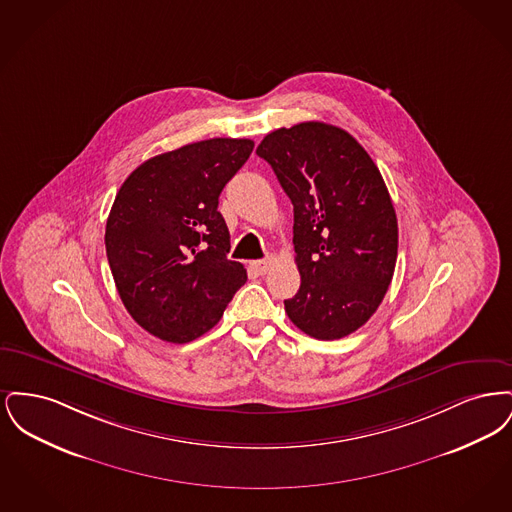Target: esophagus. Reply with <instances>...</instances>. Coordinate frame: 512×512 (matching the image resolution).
<instances>
[{
    "label": "esophagus",
    "mask_w": 512,
    "mask_h": 512,
    "mask_svg": "<svg viewBox=\"0 0 512 512\" xmlns=\"http://www.w3.org/2000/svg\"><path fill=\"white\" fill-rule=\"evenodd\" d=\"M272 259L270 257H267V259H259V261H253L251 263V268L257 272V274H267L268 270H270V267H272Z\"/></svg>",
    "instance_id": "34e87169"
}]
</instances>
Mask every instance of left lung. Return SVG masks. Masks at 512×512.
I'll return each mask as SVG.
<instances>
[{
  "label": "left lung",
  "instance_id": "8db88e82",
  "mask_svg": "<svg viewBox=\"0 0 512 512\" xmlns=\"http://www.w3.org/2000/svg\"><path fill=\"white\" fill-rule=\"evenodd\" d=\"M292 199L299 292L286 299L311 338L340 340L376 313L397 261V217L363 146L326 122L278 128L257 147Z\"/></svg>",
  "mask_w": 512,
  "mask_h": 512
}]
</instances>
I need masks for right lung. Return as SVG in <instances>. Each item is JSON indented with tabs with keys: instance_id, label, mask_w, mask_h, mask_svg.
<instances>
[{
	"instance_id": "right-lung-1",
	"label": "right lung",
	"mask_w": 512,
	"mask_h": 512,
	"mask_svg": "<svg viewBox=\"0 0 512 512\" xmlns=\"http://www.w3.org/2000/svg\"><path fill=\"white\" fill-rule=\"evenodd\" d=\"M253 146L247 138L195 142L147 159L124 180L105 249L126 311L149 334L171 343L203 336L244 286V265L226 257L219 195Z\"/></svg>"
}]
</instances>
